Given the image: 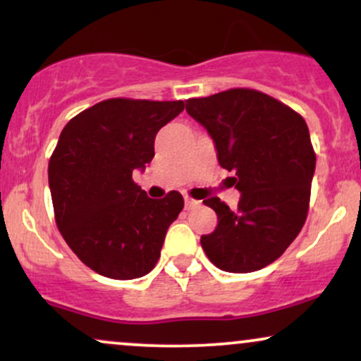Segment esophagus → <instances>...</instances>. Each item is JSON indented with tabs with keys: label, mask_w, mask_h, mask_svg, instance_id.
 I'll return each mask as SVG.
<instances>
[{
	"label": "esophagus",
	"mask_w": 361,
	"mask_h": 361,
	"mask_svg": "<svg viewBox=\"0 0 361 361\" xmlns=\"http://www.w3.org/2000/svg\"><path fill=\"white\" fill-rule=\"evenodd\" d=\"M198 205H200V202H198V200H193V198H190V197L185 198V209H186V210L197 209Z\"/></svg>",
	"instance_id": "esophagus-1"
}]
</instances>
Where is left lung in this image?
I'll use <instances>...</instances> for the list:
<instances>
[{"label": "left lung", "mask_w": 361, "mask_h": 361, "mask_svg": "<svg viewBox=\"0 0 361 361\" xmlns=\"http://www.w3.org/2000/svg\"><path fill=\"white\" fill-rule=\"evenodd\" d=\"M186 111L212 137L219 164L235 171L241 193L235 210L217 197L204 200L217 214V227L202 235V247L224 271L261 270L283 255L307 219L316 171L307 123L281 102L246 88L192 98Z\"/></svg>", "instance_id": "left-lung-1"}]
</instances>
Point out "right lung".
<instances>
[{"mask_svg":"<svg viewBox=\"0 0 361 361\" xmlns=\"http://www.w3.org/2000/svg\"><path fill=\"white\" fill-rule=\"evenodd\" d=\"M183 109V102L111 98L62 128L49 161L54 214L64 241L93 271L132 280L156 267L183 197L149 198L132 173L146 169L156 134Z\"/></svg>","mask_w":361,"mask_h":361,"instance_id":"1","label":"right lung"}]
</instances>
